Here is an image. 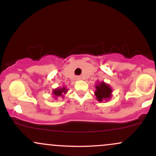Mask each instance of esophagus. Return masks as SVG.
Listing matches in <instances>:
<instances>
[{
    "mask_svg": "<svg viewBox=\"0 0 156 156\" xmlns=\"http://www.w3.org/2000/svg\"><path fill=\"white\" fill-rule=\"evenodd\" d=\"M76 80H81L82 77H81V76H76Z\"/></svg>",
    "mask_w": 156,
    "mask_h": 156,
    "instance_id": "obj_1",
    "label": "esophagus"
}]
</instances>
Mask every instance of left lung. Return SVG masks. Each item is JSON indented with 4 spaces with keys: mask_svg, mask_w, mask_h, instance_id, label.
Instances as JSON below:
<instances>
[{
    "mask_svg": "<svg viewBox=\"0 0 156 156\" xmlns=\"http://www.w3.org/2000/svg\"><path fill=\"white\" fill-rule=\"evenodd\" d=\"M96 91H95V95L98 100V101L102 102L103 100L109 99L112 96L111 93L112 92V88H110L109 85L105 84V83L102 82L100 84L96 85Z\"/></svg>",
    "mask_w": 156,
    "mask_h": 156,
    "instance_id": "1",
    "label": "left lung"
}]
</instances>
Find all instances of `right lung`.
<instances>
[{"instance_id":"right-lung-1","label":"right lung","mask_w":156,"mask_h":156,"mask_svg":"<svg viewBox=\"0 0 156 156\" xmlns=\"http://www.w3.org/2000/svg\"><path fill=\"white\" fill-rule=\"evenodd\" d=\"M67 90L65 88H57V89L54 90L53 91V94L55 95L56 97H58V96H62V93H66Z\"/></svg>"}]
</instances>
